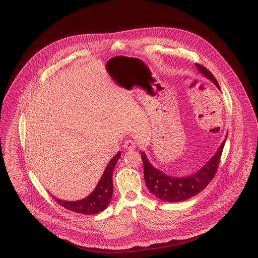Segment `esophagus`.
<instances>
[{"mask_svg":"<svg viewBox=\"0 0 258 258\" xmlns=\"http://www.w3.org/2000/svg\"><path fill=\"white\" fill-rule=\"evenodd\" d=\"M123 147H124V149H126V150H134L137 147V144L133 140H126L123 144Z\"/></svg>","mask_w":258,"mask_h":258,"instance_id":"obj_1","label":"esophagus"}]
</instances>
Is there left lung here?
Instances as JSON below:
<instances>
[{
  "mask_svg": "<svg viewBox=\"0 0 258 258\" xmlns=\"http://www.w3.org/2000/svg\"><path fill=\"white\" fill-rule=\"evenodd\" d=\"M198 70L209 79L219 90V85L212 73L202 66L195 63ZM227 139V138H226ZM226 140L219 146L218 150L213 157L196 173L186 177H172L164 174L154 166H152L147 159L144 152H142V160L144 163V177L148 190L162 201L179 202L190 199L191 197L200 193L207 187L208 183L214 177L222 156Z\"/></svg>",
  "mask_w": 258,
  "mask_h": 258,
  "instance_id": "left-lung-1",
  "label": "left lung"
}]
</instances>
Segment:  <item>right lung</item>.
Here are the masks:
<instances>
[{"label": "right lung", "mask_w": 258, "mask_h": 258, "mask_svg": "<svg viewBox=\"0 0 258 258\" xmlns=\"http://www.w3.org/2000/svg\"><path fill=\"white\" fill-rule=\"evenodd\" d=\"M120 157V152H118L107 165L103 175L100 178V181L93 193L87 198L79 201H64L58 198H55V201L63 206L64 208L78 212L82 214H96L103 211L109 204L113 194V182H112V173L115 167L116 162Z\"/></svg>", "instance_id": "right-lung-1"}]
</instances>
